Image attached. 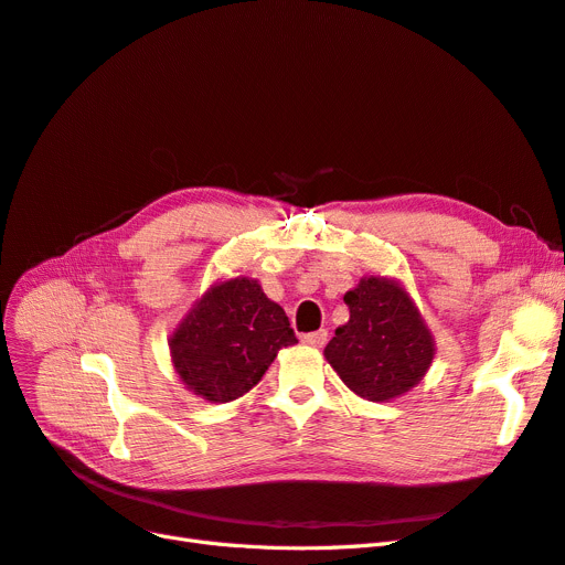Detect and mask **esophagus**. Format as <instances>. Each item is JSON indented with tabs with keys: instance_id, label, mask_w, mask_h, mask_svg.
Here are the masks:
<instances>
[{
	"instance_id": "1",
	"label": "esophagus",
	"mask_w": 565,
	"mask_h": 565,
	"mask_svg": "<svg viewBox=\"0 0 565 565\" xmlns=\"http://www.w3.org/2000/svg\"><path fill=\"white\" fill-rule=\"evenodd\" d=\"M303 344L309 347H324V341H328V330H318V332H309L301 337Z\"/></svg>"
}]
</instances>
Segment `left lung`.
<instances>
[{"label":"left lung","instance_id":"1","mask_svg":"<svg viewBox=\"0 0 565 565\" xmlns=\"http://www.w3.org/2000/svg\"><path fill=\"white\" fill-rule=\"evenodd\" d=\"M344 301L351 318L324 347L341 382L377 403L419 384L436 349L405 289L386 278H363Z\"/></svg>","mask_w":565,"mask_h":565}]
</instances>
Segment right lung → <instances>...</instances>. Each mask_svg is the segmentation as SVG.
I'll list each match as a JSON object with an SVG mask.
<instances>
[{
    "mask_svg": "<svg viewBox=\"0 0 565 565\" xmlns=\"http://www.w3.org/2000/svg\"><path fill=\"white\" fill-rule=\"evenodd\" d=\"M297 344L285 311L262 285L233 278L214 285L172 334L181 382L210 403H228L262 382L282 347Z\"/></svg>",
    "mask_w": 565,
    "mask_h": 565,
    "instance_id": "right-lung-1",
    "label": "right lung"
}]
</instances>
